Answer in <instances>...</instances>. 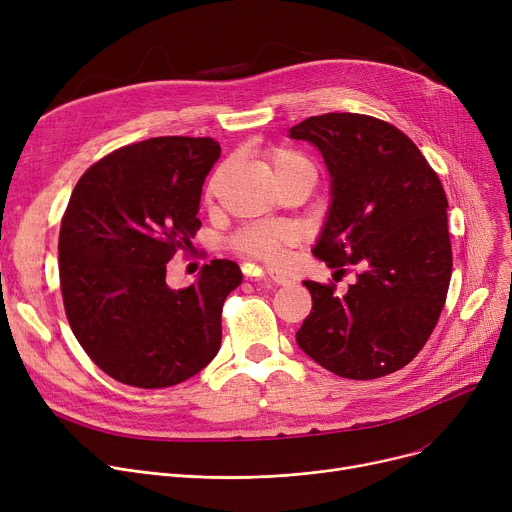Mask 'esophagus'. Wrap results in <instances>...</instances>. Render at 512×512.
<instances>
[{
    "label": "esophagus",
    "instance_id": "1",
    "mask_svg": "<svg viewBox=\"0 0 512 512\" xmlns=\"http://www.w3.org/2000/svg\"><path fill=\"white\" fill-rule=\"evenodd\" d=\"M263 280H265V282H272V284H278V286L290 284L288 276H284V274H280V272H274V270H265V272H263Z\"/></svg>",
    "mask_w": 512,
    "mask_h": 512
}]
</instances>
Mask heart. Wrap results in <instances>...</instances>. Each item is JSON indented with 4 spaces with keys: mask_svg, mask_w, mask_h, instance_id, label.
Here are the masks:
<instances>
[{
    "mask_svg": "<svg viewBox=\"0 0 512 512\" xmlns=\"http://www.w3.org/2000/svg\"><path fill=\"white\" fill-rule=\"evenodd\" d=\"M267 157H270V164L278 176V180L286 178L288 174L297 172L301 168H313L311 161L290 147H274L267 151ZM215 193V176L209 180L205 188V197H213ZM294 240V230L288 224L280 222H257L249 224L245 228H240L232 236V247L234 251L259 259L263 263L276 265L284 259L286 247L292 245Z\"/></svg>",
    "mask_w": 512,
    "mask_h": 512,
    "instance_id": "obj_1",
    "label": "heart"
}]
</instances>
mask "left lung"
<instances>
[{
  "mask_svg": "<svg viewBox=\"0 0 512 512\" xmlns=\"http://www.w3.org/2000/svg\"><path fill=\"white\" fill-rule=\"evenodd\" d=\"M290 137L313 143L332 176L328 222L313 249L344 294L305 280L313 309L297 332L303 351L348 380H375L409 365L446 303L452 247L444 186L396 126L365 114L311 116Z\"/></svg>",
  "mask_w": 512,
  "mask_h": 512,
  "instance_id": "left-lung-1",
  "label": "left lung"
}]
</instances>
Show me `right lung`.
Masks as SVG:
<instances>
[{
    "mask_svg": "<svg viewBox=\"0 0 512 512\" xmlns=\"http://www.w3.org/2000/svg\"><path fill=\"white\" fill-rule=\"evenodd\" d=\"M218 157L209 137H155L107 153L74 186L58 240L66 317L91 361L126 386H176L220 351L240 267L211 259L195 284H166V263L201 228Z\"/></svg>",
    "mask_w": 512,
    "mask_h": 512,
    "instance_id": "add662e5",
    "label": "right lung"
}]
</instances>
